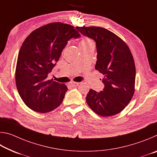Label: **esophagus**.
Masks as SVG:
<instances>
[{"instance_id":"1","label":"esophagus","mask_w":157,"mask_h":157,"mask_svg":"<svg viewBox=\"0 0 157 157\" xmlns=\"http://www.w3.org/2000/svg\"><path fill=\"white\" fill-rule=\"evenodd\" d=\"M79 84V82H71V83L69 84V85H70L71 87H76L78 86Z\"/></svg>"}]
</instances>
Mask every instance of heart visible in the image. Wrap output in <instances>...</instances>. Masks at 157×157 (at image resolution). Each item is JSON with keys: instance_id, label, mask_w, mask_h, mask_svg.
Masks as SVG:
<instances>
[{"instance_id": "heart-1", "label": "heart", "mask_w": 157, "mask_h": 157, "mask_svg": "<svg viewBox=\"0 0 157 157\" xmlns=\"http://www.w3.org/2000/svg\"><path fill=\"white\" fill-rule=\"evenodd\" d=\"M89 42H92L91 39H89L88 38H84V39H82V40L80 41V43H79V44H87V43H89Z\"/></svg>"}]
</instances>
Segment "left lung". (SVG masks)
<instances>
[{
  "instance_id": "left-lung-1",
  "label": "left lung",
  "mask_w": 157,
  "mask_h": 157,
  "mask_svg": "<svg viewBox=\"0 0 157 157\" xmlns=\"http://www.w3.org/2000/svg\"><path fill=\"white\" fill-rule=\"evenodd\" d=\"M76 28L96 43L95 68L104 75V89L100 92L90 89L87 104L99 116L116 115L125 108L134 94L136 68L131 51L125 42L107 29L95 26Z\"/></svg>"
}]
</instances>
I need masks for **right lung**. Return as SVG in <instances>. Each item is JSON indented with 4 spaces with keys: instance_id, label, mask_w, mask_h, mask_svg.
I'll use <instances>...</instances> for the list:
<instances>
[{
    "instance_id": "obj_1",
    "label": "right lung",
    "mask_w": 157,
    "mask_h": 157,
    "mask_svg": "<svg viewBox=\"0 0 157 157\" xmlns=\"http://www.w3.org/2000/svg\"><path fill=\"white\" fill-rule=\"evenodd\" d=\"M79 37L73 26L55 22L31 33L23 41L16 67V85L21 99L32 110L50 112L62 104L68 88L48 79L69 39Z\"/></svg>"
}]
</instances>
